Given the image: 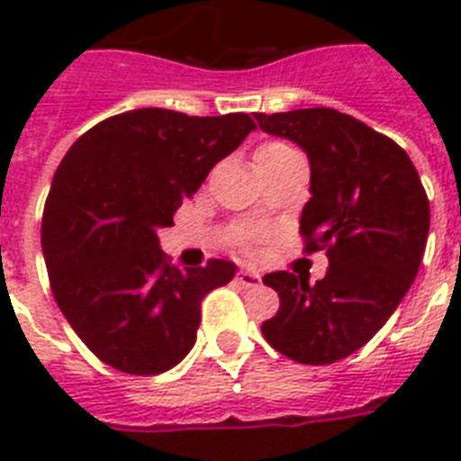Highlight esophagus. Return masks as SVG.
Here are the masks:
<instances>
[{
    "mask_svg": "<svg viewBox=\"0 0 461 461\" xmlns=\"http://www.w3.org/2000/svg\"><path fill=\"white\" fill-rule=\"evenodd\" d=\"M237 282L239 285H244V287H256V285H260V275L256 273V270L241 267L237 273Z\"/></svg>",
    "mask_w": 461,
    "mask_h": 461,
    "instance_id": "obj_1",
    "label": "esophagus"
}]
</instances>
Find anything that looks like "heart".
Returning <instances> with one entry per match:
<instances>
[{"mask_svg": "<svg viewBox=\"0 0 461 461\" xmlns=\"http://www.w3.org/2000/svg\"><path fill=\"white\" fill-rule=\"evenodd\" d=\"M287 150H294V148L287 146V143H280V140H275V143H266V146H263V148H258V153H256V158H260V155L287 153Z\"/></svg>", "mask_w": 461, "mask_h": 461, "instance_id": "b5f03b06", "label": "heart"}]
</instances>
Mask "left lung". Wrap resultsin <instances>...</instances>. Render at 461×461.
Wrapping results in <instances>:
<instances>
[{"instance_id":"1","label":"left lung","mask_w":461,"mask_h":461,"mask_svg":"<svg viewBox=\"0 0 461 461\" xmlns=\"http://www.w3.org/2000/svg\"><path fill=\"white\" fill-rule=\"evenodd\" d=\"M256 119L308 155L311 198L299 231L303 251L325 249L330 260L315 285L287 270L266 275L280 311L260 330L292 361L335 364L361 349L411 287L429 239V195L409 155L349 114L311 107Z\"/></svg>"}]
</instances>
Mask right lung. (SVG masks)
<instances>
[{
  "label": "right lung",
  "instance_id": "obj_1",
  "mask_svg": "<svg viewBox=\"0 0 461 461\" xmlns=\"http://www.w3.org/2000/svg\"><path fill=\"white\" fill-rule=\"evenodd\" d=\"M253 129L244 112L146 107L104 119L68 148L42 212V253L54 302L100 361L158 375L191 351L203 296L237 266L212 258L179 270L158 230Z\"/></svg>",
  "mask_w": 461,
  "mask_h": 461
}]
</instances>
